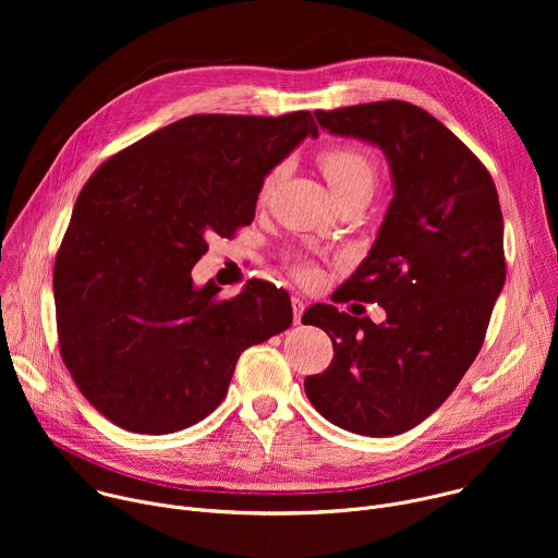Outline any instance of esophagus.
<instances>
[{"label": "esophagus", "mask_w": 558, "mask_h": 558, "mask_svg": "<svg viewBox=\"0 0 558 558\" xmlns=\"http://www.w3.org/2000/svg\"><path fill=\"white\" fill-rule=\"evenodd\" d=\"M291 308H293V323H295V325H300V320H302V313H304V308H306L304 300H302V298H298V295H293V298H291Z\"/></svg>", "instance_id": "1"}]
</instances>
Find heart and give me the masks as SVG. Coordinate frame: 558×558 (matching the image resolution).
<instances>
[{"instance_id":"b5f03b06","label":"heart","mask_w":558,"mask_h":558,"mask_svg":"<svg viewBox=\"0 0 558 558\" xmlns=\"http://www.w3.org/2000/svg\"><path fill=\"white\" fill-rule=\"evenodd\" d=\"M317 163H320V170L327 177L329 185L333 187L338 201L353 192H362V190L373 192L377 170H375L373 158L364 149L353 147V145L329 147V149L320 151V156H317ZM278 174H280V170H274L271 174H267V179L263 181V187H260V201H265L271 194V190L278 181ZM295 274L304 282H315L317 278H320V271H317L313 265H300L295 269Z\"/></svg>"}]
</instances>
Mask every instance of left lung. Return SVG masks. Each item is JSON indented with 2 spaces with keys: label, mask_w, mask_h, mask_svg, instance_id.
I'll return each instance as SVG.
<instances>
[{
  "label": "left lung",
  "mask_w": 558,
  "mask_h": 558,
  "mask_svg": "<svg viewBox=\"0 0 558 558\" xmlns=\"http://www.w3.org/2000/svg\"><path fill=\"white\" fill-rule=\"evenodd\" d=\"M331 134L375 143L395 196L377 241L336 302H377L386 323L313 304L333 360L304 392L331 424L368 437L415 428L480 353L506 282L504 216L486 166L441 121L407 101L315 110Z\"/></svg>",
  "instance_id": "8db88e82"
}]
</instances>
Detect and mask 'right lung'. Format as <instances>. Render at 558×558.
<instances>
[{
  "mask_svg": "<svg viewBox=\"0 0 558 558\" xmlns=\"http://www.w3.org/2000/svg\"><path fill=\"white\" fill-rule=\"evenodd\" d=\"M306 136L311 112L194 114L117 151L78 194L52 289L65 368L112 424L168 435L205 420L238 357L291 327L289 293L196 287L211 233L252 225L265 177Z\"/></svg>",
  "mask_w": 558,
  "mask_h": 558,
  "instance_id": "obj_1",
  "label": "right lung"
}]
</instances>
